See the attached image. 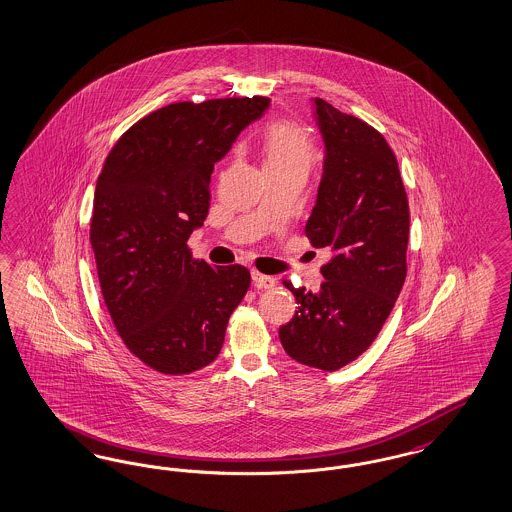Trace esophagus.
<instances>
[{
    "label": "esophagus",
    "mask_w": 512,
    "mask_h": 512,
    "mask_svg": "<svg viewBox=\"0 0 512 512\" xmlns=\"http://www.w3.org/2000/svg\"><path fill=\"white\" fill-rule=\"evenodd\" d=\"M251 280H253L257 289H270V287L276 286V280L272 276H266V274H261L257 270L251 272Z\"/></svg>",
    "instance_id": "34e87169"
}]
</instances>
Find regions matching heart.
Here are the masks:
<instances>
[{"label": "heart", "mask_w": 512, "mask_h": 512, "mask_svg": "<svg viewBox=\"0 0 512 512\" xmlns=\"http://www.w3.org/2000/svg\"><path fill=\"white\" fill-rule=\"evenodd\" d=\"M266 173H297L307 177L314 146L307 131L291 122L272 123L263 137Z\"/></svg>", "instance_id": "1"}]
</instances>
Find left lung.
<instances>
[{"instance_id": "8db88e82", "label": "left lung", "mask_w": 512, "mask_h": 512, "mask_svg": "<svg viewBox=\"0 0 512 512\" xmlns=\"http://www.w3.org/2000/svg\"><path fill=\"white\" fill-rule=\"evenodd\" d=\"M312 110L326 150L305 232L333 257L322 266L320 291L284 282L297 310L280 341L299 364L335 371L368 350L402 291L409 207L385 137L324 99H312Z\"/></svg>"}]
</instances>
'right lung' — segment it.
I'll return each mask as SVG.
<instances>
[{"instance_id": "add662e5", "label": "right lung", "mask_w": 512, "mask_h": 512, "mask_svg": "<svg viewBox=\"0 0 512 512\" xmlns=\"http://www.w3.org/2000/svg\"><path fill=\"white\" fill-rule=\"evenodd\" d=\"M270 99L164 106L131 125L99 175L91 246L120 337L167 375L211 364L251 282L246 266L192 259L190 234L209 211L213 165Z\"/></svg>"}]
</instances>
